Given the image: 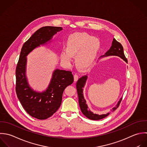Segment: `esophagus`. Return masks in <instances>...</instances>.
I'll return each mask as SVG.
<instances>
[{
    "label": "esophagus",
    "instance_id": "34e87169",
    "mask_svg": "<svg viewBox=\"0 0 147 147\" xmlns=\"http://www.w3.org/2000/svg\"><path fill=\"white\" fill-rule=\"evenodd\" d=\"M78 75L77 74H75L74 76V81L76 82H77V81H78Z\"/></svg>",
    "mask_w": 147,
    "mask_h": 147
}]
</instances>
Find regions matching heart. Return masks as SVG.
<instances>
[{
  "mask_svg": "<svg viewBox=\"0 0 147 147\" xmlns=\"http://www.w3.org/2000/svg\"><path fill=\"white\" fill-rule=\"evenodd\" d=\"M101 41L85 32L71 34L66 43V51L61 52L60 58L66 65L71 61V57H76L75 62L78 69L85 71L94 64L101 49Z\"/></svg>",
  "mask_w": 147,
  "mask_h": 147,
  "instance_id": "1",
  "label": "heart"
}]
</instances>
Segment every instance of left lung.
I'll return each instance as SVG.
<instances>
[{
    "label": "left lung",
    "instance_id": "left-lung-1",
    "mask_svg": "<svg viewBox=\"0 0 147 147\" xmlns=\"http://www.w3.org/2000/svg\"><path fill=\"white\" fill-rule=\"evenodd\" d=\"M109 56H118L123 59L125 62L127 63V59H126L124 54V49L121 45L119 42H117L115 39H113L112 46L111 48L104 54V55L100 57V58H102L104 57H107ZM88 80V76H83L82 77L80 78L77 82L76 87L78 96V102L80 107L82 113L88 119L92 120H98L102 119H104L108 116L110 113L108 112L106 114H102V115H98L96 113H94L93 112L90 111L88 108V106L86 104V101L84 96V88L86 85V82ZM122 100V97L118 101L117 105L113 107L111 111H115L119 106L121 101Z\"/></svg>",
    "mask_w": 147,
    "mask_h": 147
}]
</instances>
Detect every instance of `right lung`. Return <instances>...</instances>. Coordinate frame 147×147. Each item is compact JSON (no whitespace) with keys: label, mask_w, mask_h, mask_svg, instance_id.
Instances as JSON below:
<instances>
[{"label":"right lung","mask_w":147,"mask_h":147,"mask_svg":"<svg viewBox=\"0 0 147 147\" xmlns=\"http://www.w3.org/2000/svg\"><path fill=\"white\" fill-rule=\"evenodd\" d=\"M61 27L45 26L36 31L24 43L16 69V92L25 111L32 117L45 120L51 117L61 106L65 88L74 81L71 71L55 69L48 86L40 92L30 85L27 77V56L35 49L53 42V36Z\"/></svg>","instance_id":"1"}]
</instances>
